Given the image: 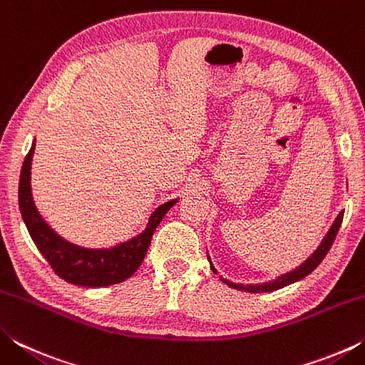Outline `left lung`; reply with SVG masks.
Masks as SVG:
<instances>
[{"label":"left lung","mask_w":365,"mask_h":365,"mask_svg":"<svg viewBox=\"0 0 365 365\" xmlns=\"http://www.w3.org/2000/svg\"><path fill=\"white\" fill-rule=\"evenodd\" d=\"M343 214H344V211H339L335 222H333L331 227H330V230L327 232V235L324 237L322 243L319 245V248L314 251L312 255L309 256L304 262H302L301 265H298V267H296V269L287 272V274L277 277L275 280L265 282V283H252V285H243V283H233V282L227 280V279H222V277H220V280L224 282L225 285L230 287V288L242 289V292H248V293H269V292H275V289H280L283 287L292 285V283H294V282H299L301 279H304L306 275L311 274V272L316 269L317 265L322 262V259L327 256V252H329L333 242H335V237H336V233L339 230V227H341ZM207 259H209V262H211V257L207 256ZM211 269L214 270V274H217V270L214 269L212 262H211Z\"/></svg>","instance_id":"1"}]
</instances>
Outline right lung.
Masks as SVG:
<instances>
[{
    "mask_svg": "<svg viewBox=\"0 0 365 365\" xmlns=\"http://www.w3.org/2000/svg\"><path fill=\"white\" fill-rule=\"evenodd\" d=\"M34 151L35 140L22 164L19 178V209L35 246L53 270L61 279L73 283V285L93 288L114 285V283H120L132 277L143 262L156 227L178 200H170L160 205L151 214L145 230L128 242L115 245L113 248H83V246L67 242L58 235L36 211L32 187H30Z\"/></svg>",
    "mask_w": 365,
    "mask_h": 365,
    "instance_id": "1",
    "label": "right lung"
}]
</instances>
